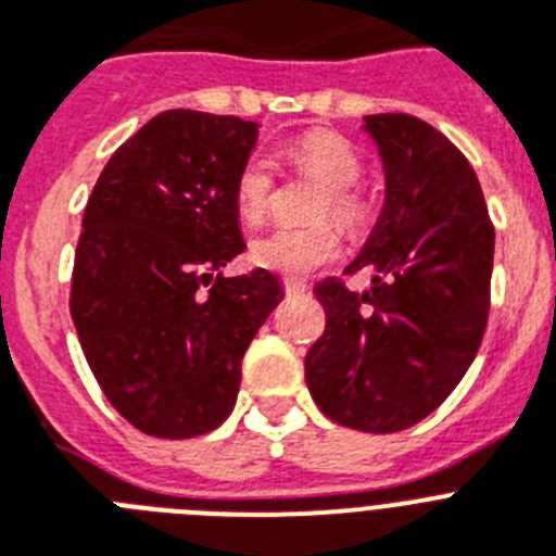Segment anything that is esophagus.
<instances>
[{"mask_svg":"<svg viewBox=\"0 0 556 556\" xmlns=\"http://www.w3.org/2000/svg\"><path fill=\"white\" fill-rule=\"evenodd\" d=\"M282 286H286L288 296H291V293H293V296H300V293L307 291V286H305V282H302V279H286Z\"/></svg>","mask_w":556,"mask_h":556,"instance_id":"34e87169","label":"esophagus"}]
</instances>
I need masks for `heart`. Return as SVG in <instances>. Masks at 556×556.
I'll return each instance as SVG.
<instances>
[{
    "label": "heart",
    "mask_w": 556,
    "mask_h": 556,
    "mask_svg": "<svg viewBox=\"0 0 556 556\" xmlns=\"http://www.w3.org/2000/svg\"><path fill=\"white\" fill-rule=\"evenodd\" d=\"M286 157L300 175L314 177L321 186H328V194L321 198L316 217L333 214L336 220L348 228H356L365 220L367 203L353 189L362 177V157L342 135L321 132V129L307 132L305 138L286 149ZM274 186H277V177L268 157L251 155L242 163L235 177V206L242 220H263L274 200ZM339 251H342V237L333 223H316L305 228L279 226L268 235L256 237L251 245V260L277 274L302 277L336 260Z\"/></svg>",
    "instance_id": "1"
}]
</instances>
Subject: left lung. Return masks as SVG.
<instances>
[{
	"label": "left lung",
	"instance_id": "8db88e82",
	"mask_svg": "<svg viewBox=\"0 0 556 556\" xmlns=\"http://www.w3.org/2000/svg\"><path fill=\"white\" fill-rule=\"evenodd\" d=\"M384 161V208L344 274L370 291L316 282L325 333L305 381L330 421L399 432L446 401L472 365L489 319L494 226L475 169L446 135L407 112L367 115Z\"/></svg>",
	"mask_w": 556,
	"mask_h": 556
}]
</instances>
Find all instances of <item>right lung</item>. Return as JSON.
I'll use <instances>...</instances> for the list:
<instances>
[{
  "instance_id": "obj_1",
  "label": "right lung",
  "mask_w": 556,
  "mask_h": 556,
  "mask_svg": "<svg viewBox=\"0 0 556 556\" xmlns=\"http://www.w3.org/2000/svg\"><path fill=\"white\" fill-rule=\"evenodd\" d=\"M256 143L237 115L166 110L115 149L78 237L70 316L106 401L155 438L220 427L256 330L286 296L245 251L235 177Z\"/></svg>"
}]
</instances>
